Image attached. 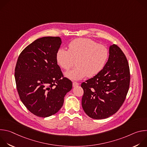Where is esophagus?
<instances>
[{
  "label": "esophagus",
  "instance_id": "34e87169",
  "mask_svg": "<svg viewBox=\"0 0 147 147\" xmlns=\"http://www.w3.org/2000/svg\"><path fill=\"white\" fill-rule=\"evenodd\" d=\"M78 86H79V83L76 82H73V87H76Z\"/></svg>",
  "mask_w": 147,
  "mask_h": 147
}]
</instances>
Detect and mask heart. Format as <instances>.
I'll use <instances>...</instances> for the list:
<instances>
[{
  "label": "heart",
  "instance_id": "b5f03b06",
  "mask_svg": "<svg viewBox=\"0 0 147 147\" xmlns=\"http://www.w3.org/2000/svg\"><path fill=\"white\" fill-rule=\"evenodd\" d=\"M109 57L108 48L88 38H77L69 45V50L60 48L56 52L58 65L64 70L69 69L76 60L77 67L65 73L71 80H80L86 76L98 74L106 65Z\"/></svg>",
  "mask_w": 147,
  "mask_h": 147
}]
</instances>
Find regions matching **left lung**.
<instances>
[{
    "instance_id": "left-lung-1",
    "label": "left lung",
    "mask_w": 147,
    "mask_h": 147,
    "mask_svg": "<svg viewBox=\"0 0 147 147\" xmlns=\"http://www.w3.org/2000/svg\"><path fill=\"white\" fill-rule=\"evenodd\" d=\"M109 58L103 69L81 84L82 107L94 119H106L121 107L128 92L130 70L127 60L116 45L109 48Z\"/></svg>"
}]
</instances>
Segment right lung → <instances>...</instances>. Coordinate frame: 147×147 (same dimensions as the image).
Here are the masks:
<instances>
[{
  "label": "right lung",
  "instance_id": "right-lung-1",
  "mask_svg": "<svg viewBox=\"0 0 147 147\" xmlns=\"http://www.w3.org/2000/svg\"><path fill=\"white\" fill-rule=\"evenodd\" d=\"M61 42L59 36L38 38L17 59L14 76L20 98L30 112L39 117L56 113L72 88V82L63 77L56 59Z\"/></svg>",
  "mask_w": 147,
  "mask_h": 147
}]
</instances>
